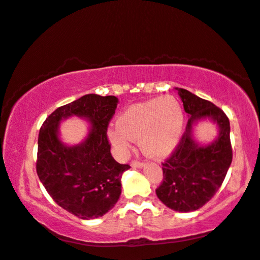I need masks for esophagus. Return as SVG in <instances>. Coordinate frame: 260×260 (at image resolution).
I'll list each match as a JSON object with an SVG mask.
<instances>
[{
    "mask_svg": "<svg viewBox=\"0 0 260 260\" xmlns=\"http://www.w3.org/2000/svg\"><path fill=\"white\" fill-rule=\"evenodd\" d=\"M131 165H132V168H141V166H144V162L140 160H132Z\"/></svg>",
    "mask_w": 260,
    "mask_h": 260,
    "instance_id": "34e87169",
    "label": "esophagus"
}]
</instances>
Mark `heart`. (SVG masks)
Segmentation results:
<instances>
[{"label": "heart", "mask_w": 260, "mask_h": 260, "mask_svg": "<svg viewBox=\"0 0 260 260\" xmlns=\"http://www.w3.org/2000/svg\"><path fill=\"white\" fill-rule=\"evenodd\" d=\"M183 109L174 96L166 95L128 107L108 131L114 151L124 157L133 140L152 158H164L177 146L183 131Z\"/></svg>", "instance_id": "obj_1"}]
</instances>
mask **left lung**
Returning <instances> with one entry per match:
<instances>
[{
	"label": "left lung",
	"mask_w": 260,
	"mask_h": 260,
	"mask_svg": "<svg viewBox=\"0 0 260 260\" xmlns=\"http://www.w3.org/2000/svg\"><path fill=\"white\" fill-rule=\"evenodd\" d=\"M189 114L188 124L177 146L162 165V182L155 189L158 199L176 212H192L213 199L222 184L233 152L230 138V120L214 103L176 88ZM209 117L220 128L219 137L208 147H199L191 138L196 119Z\"/></svg>",
	"instance_id": "1"
}]
</instances>
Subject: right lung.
Returning a JSON list of instances; mask_svg holds the SVG:
<instances>
[{"mask_svg":"<svg viewBox=\"0 0 260 260\" xmlns=\"http://www.w3.org/2000/svg\"><path fill=\"white\" fill-rule=\"evenodd\" d=\"M116 105L115 96H82L55 109L40 128L38 177L54 202L79 219H96L109 212L121 195V176L131 168L110 153L107 129ZM71 115L88 117L92 131L84 143L68 148L57 139V126Z\"/></svg>","mask_w":260,"mask_h":260,"instance_id":"obj_1","label":"right lung"}]
</instances>
